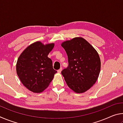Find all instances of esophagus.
I'll return each instance as SVG.
<instances>
[{
  "label": "esophagus",
  "mask_w": 123,
  "mask_h": 123,
  "mask_svg": "<svg viewBox=\"0 0 123 123\" xmlns=\"http://www.w3.org/2000/svg\"><path fill=\"white\" fill-rule=\"evenodd\" d=\"M62 68H60V69H59L57 70V72L59 73H61V71H62Z\"/></svg>",
  "instance_id": "esophagus-1"
}]
</instances>
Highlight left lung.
<instances>
[{"label": "left lung", "mask_w": 123, "mask_h": 123, "mask_svg": "<svg viewBox=\"0 0 123 123\" xmlns=\"http://www.w3.org/2000/svg\"><path fill=\"white\" fill-rule=\"evenodd\" d=\"M68 56V66L61 72L68 86L77 93H82L96 82L100 72L98 53L82 37H75L61 43Z\"/></svg>", "instance_id": "8db88e82"}]
</instances>
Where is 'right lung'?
<instances>
[{
    "label": "right lung",
    "instance_id": "add662e5",
    "mask_svg": "<svg viewBox=\"0 0 123 123\" xmlns=\"http://www.w3.org/2000/svg\"><path fill=\"white\" fill-rule=\"evenodd\" d=\"M55 44H43L35 42L24 50L18 57L16 71L20 81L29 91L39 93L46 89L53 80L56 70L48 55Z\"/></svg>",
    "mask_w": 123,
    "mask_h": 123
}]
</instances>
